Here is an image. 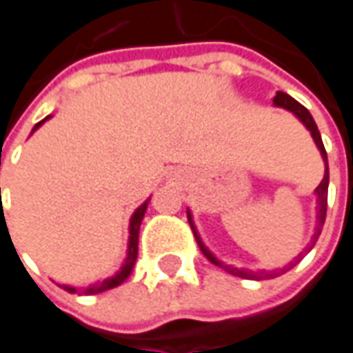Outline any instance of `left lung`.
<instances>
[{
    "instance_id": "8db88e82",
    "label": "left lung",
    "mask_w": 353,
    "mask_h": 353,
    "mask_svg": "<svg viewBox=\"0 0 353 353\" xmlns=\"http://www.w3.org/2000/svg\"><path fill=\"white\" fill-rule=\"evenodd\" d=\"M274 103L276 105H280V108H285L289 109L291 113H295L301 121L304 123V126L308 128V130L312 132V138H314V141H316V145H318V149L321 151V157H323V161H325V176H323V179H321V183L318 185V189H316V192H318V227H316V232H314V240H312V245L316 244V240H318V236L321 234V227H323V223H325V214H327V187H329V166H327V153H325V147H323V141H321V136H319V130L318 126H316V123H314V119H312L310 111L304 108V105H301L299 101L293 100L289 94L285 92H278L276 96H274ZM187 219H189V223H191V229H192V234H194V238H196V244H199L200 252L206 255V259L210 261V263H214V265H217L219 268H223V270H227L229 274H232V276H240V278H250V280H268V278H276V276H280L281 272H285V270H289L291 266H295L299 261H301V255L296 257L295 263H289L285 268H281V270H272V272H245V270H238V268H232V266L229 265H223L221 261H217L212 255V253L208 252L206 245L202 244V240H200V236L196 234V229H194V225H192V219H191V214L187 212Z\"/></svg>"
}]
</instances>
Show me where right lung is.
Masks as SVG:
<instances>
[{"mask_svg":"<svg viewBox=\"0 0 353 353\" xmlns=\"http://www.w3.org/2000/svg\"><path fill=\"white\" fill-rule=\"evenodd\" d=\"M49 117H45L43 121L35 124L34 130H37L39 126H41L45 121H47ZM149 202V200H147ZM147 202H143L141 206L134 212L130 219V242H128V257L124 261L123 268L119 270V272L113 276V278H108V280H103L100 285H90V288L83 289L81 293H87V295H94V293H101V291H108V289H113L117 285H121L126 278H128V274L132 272V266L136 263V257H138V234H139V225H141V219H143V215H145V210H147ZM65 291H70V293H77V289L75 288H68V285H62Z\"/></svg>","mask_w":353,"mask_h":353,"instance_id":"right-lung-1","label":"right lung"}]
</instances>
